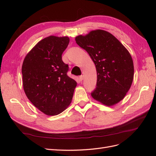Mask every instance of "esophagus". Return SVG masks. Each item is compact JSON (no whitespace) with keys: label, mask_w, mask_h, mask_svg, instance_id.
<instances>
[{"label":"esophagus","mask_w":156,"mask_h":156,"mask_svg":"<svg viewBox=\"0 0 156 156\" xmlns=\"http://www.w3.org/2000/svg\"><path fill=\"white\" fill-rule=\"evenodd\" d=\"M79 80L81 81H82L83 80V75H81V76H79Z\"/></svg>","instance_id":"34e87169"}]
</instances>
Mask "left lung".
Returning <instances> with one entry per match:
<instances>
[{
    "mask_svg": "<svg viewBox=\"0 0 156 156\" xmlns=\"http://www.w3.org/2000/svg\"><path fill=\"white\" fill-rule=\"evenodd\" d=\"M75 41L96 66L97 83L92 97L107 106L120 101L133 79V62L128 51L111 33L103 30L78 36Z\"/></svg>",
    "mask_w": 156,
    "mask_h": 156,
    "instance_id": "8db88e82",
    "label": "left lung"
}]
</instances>
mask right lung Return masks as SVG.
<instances>
[{
	"mask_svg": "<svg viewBox=\"0 0 156 156\" xmlns=\"http://www.w3.org/2000/svg\"><path fill=\"white\" fill-rule=\"evenodd\" d=\"M68 37L50 36L27 55L22 66L23 84L28 99L47 115H57L72 101L77 82L67 75L62 55Z\"/></svg>",
	"mask_w": 156,
	"mask_h": 156,
	"instance_id": "right-lung-1",
	"label": "right lung"
}]
</instances>
